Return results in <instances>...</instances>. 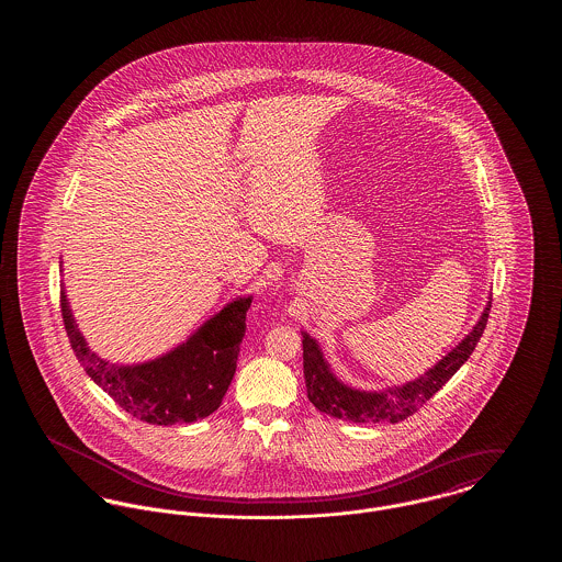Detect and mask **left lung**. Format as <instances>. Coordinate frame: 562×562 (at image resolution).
<instances>
[{
    "label": "left lung",
    "instance_id": "left-lung-1",
    "mask_svg": "<svg viewBox=\"0 0 562 562\" xmlns=\"http://www.w3.org/2000/svg\"><path fill=\"white\" fill-rule=\"evenodd\" d=\"M488 312L491 303L484 307L474 330L434 369H429L428 373L419 376L417 381L387 392H358L337 381V376L330 373L328 364L324 362L318 344L307 333H303V374L307 385V398L321 413L351 424L404 422L406 417L417 413L472 356L476 344L481 341Z\"/></svg>",
    "mask_w": 562,
    "mask_h": 562
}]
</instances>
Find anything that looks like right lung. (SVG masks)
<instances>
[{
	"label": "right lung",
	"mask_w": 562,
	"mask_h": 562,
	"mask_svg": "<svg viewBox=\"0 0 562 562\" xmlns=\"http://www.w3.org/2000/svg\"><path fill=\"white\" fill-rule=\"evenodd\" d=\"M250 301L246 296L229 303L188 344L138 367H113L86 346L65 291L60 314L78 362L115 404L145 424L175 426L209 417L221 406L236 373Z\"/></svg>",
	"instance_id": "right-lung-1"
}]
</instances>
